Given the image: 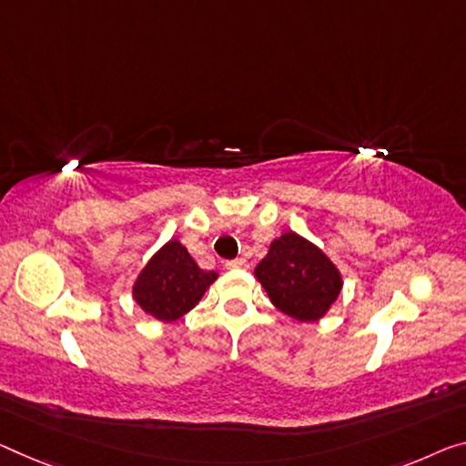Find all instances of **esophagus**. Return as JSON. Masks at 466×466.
Segmentation results:
<instances>
[{
    "label": "esophagus",
    "instance_id": "esophagus-1",
    "mask_svg": "<svg viewBox=\"0 0 466 466\" xmlns=\"http://www.w3.org/2000/svg\"><path fill=\"white\" fill-rule=\"evenodd\" d=\"M225 267L227 268H248V260L246 258H235V260H227Z\"/></svg>",
    "mask_w": 466,
    "mask_h": 466
}]
</instances>
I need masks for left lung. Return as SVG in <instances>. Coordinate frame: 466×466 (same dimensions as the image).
I'll return each instance as SVG.
<instances>
[{
  "label": "left lung",
  "instance_id": "8db88e82",
  "mask_svg": "<svg viewBox=\"0 0 466 466\" xmlns=\"http://www.w3.org/2000/svg\"><path fill=\"white\" fill-rule=\"evenodd\" d=\"M254 275L270 302L299 323L323 319L343 288L331 258L296 231H285L270 241L268 254L258 262Z\"/></svg>",
  "mask_w": 466,
  "mask_h": 466
}]
</instances>
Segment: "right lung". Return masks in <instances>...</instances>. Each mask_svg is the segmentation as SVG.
<instances>
[{"instance_id":"obj_1","label":"right lung","mask_w":466,"mask_h":466,"mask_svg":"<svg viewBox=\"0 0 466 466\" xmlns=\"http://www.w3.org/2000/svg\"><path fill=\"white\" fill-rule=\"evenodd\" d=\"M218 273L198 267L187 248L170 239L149 258L133 283V299L162 323H175L199 304Z\"/></svg>"}]
</instances>
